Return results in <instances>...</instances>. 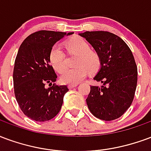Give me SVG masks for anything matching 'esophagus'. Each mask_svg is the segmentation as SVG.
Segmentation results:
<instances>
[{
  "mask_svg": "<svg viewBox=\"0 0 151 151\" xmlns=\"http://www.w3.org/2000/svg\"><path fill=\"white\" fill-rule=\"evenodd\" d=\"M78 84L77 83H74V84H68V86L69 88H75V87H76Z\"/></svg>",
  "mask_w": 151,
  "mask_h": 151,
  "instance_id": "esophagus-1",
  "label": "esophagus"
}]
</instances>
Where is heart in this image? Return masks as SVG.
I'll return each mask as SVG.
<instances>
[{"label":"heart","mask_w":151,"mask_h":151,"mask_svg":"<svg viewBox=\"0 0 151 151\" xmlns=\"http://www.w3.org/2000/svg\"><path fill=\"white\" fill-rule=\"evenodd\" d=\"M68 52L77 55L75 60L76 68L66 69V56L59 44H55L49 52V61L53 68L61 73L63 83L74 84L83 80L88 71L94 74L100 70L101 66V56L96 50L91 49L90 44L81 37L76 36L70 38L65 43Z\"/></svg>","instance_id":"1"}]
</instances>
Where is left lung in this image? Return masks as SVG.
<instances>
[{
  "label": "left lung",
  "instance_id": "1",
  "mask_svg": "<svg viewBox=\"0 0 151 151\" xmlns=\"http://www.w3.org/2000/svg\"><path fill=\"white\" fill-rule=\"evenodd\" d=\"M99 53L101 68L94 80L101 86H91L86 99L90 112L99 119L113 121L130 107L137 88V68L128 45L107 31L80 34Z\"/></svg>",
  "mask_w": 151,
  "mask_h": 151
}]
</instances>
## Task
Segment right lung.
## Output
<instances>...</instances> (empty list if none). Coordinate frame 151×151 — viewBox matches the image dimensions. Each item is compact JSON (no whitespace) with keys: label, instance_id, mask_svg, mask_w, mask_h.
<instances>
[{"label":"right lung","instance_id":"add662e5","mask_svg":"<svg viewBox=\"0 0 151 151\" xmlns=\"http://www.w3.org/2000/svg\"><path fill=\"white\" fill-rule=\"evenodd\" d=\"M73 33L39 30L23 41L14 68V94L23 113L36 122L52 119L61 109L68 88L55 83L57 75L49 61L50 48ZM49 84L48 89L45 84Z\"/></svg>","mask_w":151,"mask_h":151}]
</instances>
